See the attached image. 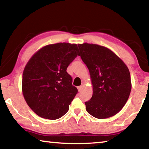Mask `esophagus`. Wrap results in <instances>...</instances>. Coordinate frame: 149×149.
Here are the masks:
<instances>
[{"mask_svg":"<svg viewBox=\"0 0 149 149\" xmlns=\"http://www.w3.org/2000/svg\"><path fill=\"white\" fill-rule=\"evenodd\" d=\"M83 88H84V87H83L82 85H81V86H79V87H77V89H78V91H79V92L83 90Z\"/></svg>","mask_w":149,"mask_h":149,"instance_id":"34e87169","label":"esophagus"}]
</instances>
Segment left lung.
Masks as SVG:
<instances>
[{"label":"left lung","mask_w":149,"mask_h":149,"mask_svg":"<svg viewBox=\"0 0 149 149\" xmlns=\"http://www.w3.org/2000/svg\"><path fill=\"white\" fill-rule=\"evenodd\" d=\"M79 56L87 65L93 85V96L85 102L86 110L98 119L120 112L130 97L132 83L129 69L108 48L95 44L78 45Z\"/></svg>","instance_id":"left-lung-1"}]
</instances>
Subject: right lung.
<instances>
[{"mask_svg": "<svg viewBox=\"0 0 149 149\" xmlns=\"http://www.w3.org/2000/svg\"><path fill=\"white\" fill-rule=\"evenodd\" d=\"M77 55L76 44L49 45L34 54L22 76V93L27 104L42 118L56 120L69 110L77 89L67 68Z\"/></svg>", "mask_w": 149, "mask_h": 149, "instance_id": "1", "label": "right lung"}]
</instances>
